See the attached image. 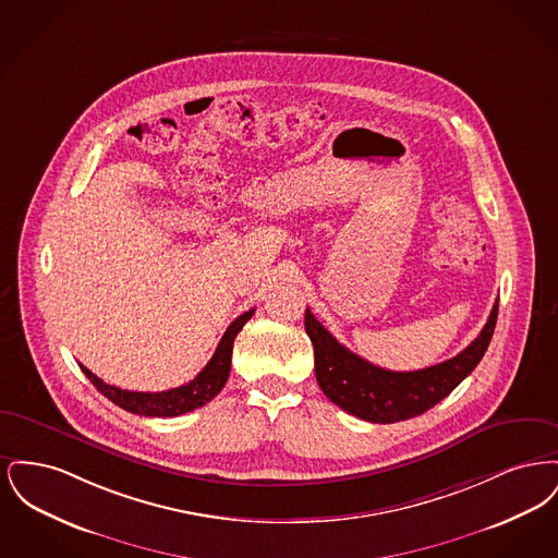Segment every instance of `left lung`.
I'll return each mask as SVG.
<instances>
[{
    "instance_id": "left-lung-1",
    "label": "left lung",
    "mask_w": 558,
    "mask_h": 558,
    "mask_svg": "<svg viewBox=\"0 0 558 558\" xmlns=\"http://www.w3.org/2000/svg\"><path fill=\"white\" fill-rule=\"evenodd\" d=\"M498 301L471 345L451 360L412 372L385 371L351 353L310 310H305V332L314 345L316 378L324 396L362 421L391 425L425 414L477 368L494 337Z\"/></svg>"
}]
</instances>
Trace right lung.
<instances>
[{"label":"right lung","mask_w":558,"mask_h":558,"mask_svg":"<svg viewBox=\"0 0 558 558\" xmlns=\"http://www.w3.org/2000/svg\"><path fill=\"white\" fill-rule=\"evenodd\" d=\"M253 314H255V310H248L228 326V330L223 332V337L215 349L209 364L196 374V378H192L190 383L182 385V387L169 389V391H160V393L128 391V389H119V387L107 385L102 378H98L94 372L87 371L83 364H80L81 371L105 398L110 399L112 403H117L119 408H123L132 414L157 416V418L180 416V414H186V412H192V410L205 405L207 401H211L223 389V385L230 376V366H232L234 339Z\"/></svg>","instance_id":"1"}]
</instances>
